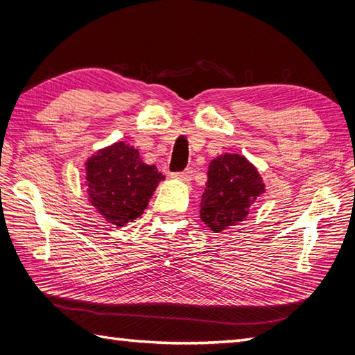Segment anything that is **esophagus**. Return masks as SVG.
Masks as SVG:
<instances>
[{
    "mask_svg": "<svg viewBox=\"0 0 355 355\" xmlns=\"http://www.w3.org/2000/svg\"><path fill=\"white\" fill-rule=\"evenodd\" d=\"M192 173H193V171L191 168H187V169H184L182 172H173L172 173V178H177V180H180V182L189 183L191 180H192Z\"/></svg>",
    "mask_w": 355,
    "mask_h": 355,
    "instance_id": "obj_1",
    "label": "esophagus"
}]
</instances>
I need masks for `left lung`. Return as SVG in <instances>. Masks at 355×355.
<instances>
[{"label":"left lung","mask_w":355,"mask_h":355,"mask_svg":"<svg viewBox=\"0 0 355 355\" xmlns=\"http://www.w3.org/2000/svg\"><path fill=\"white\" fill-rule=\"evenodd\" d=\"M263 193L258 171L238 154H224L209 164L201 198V220L215 233L243 221L256 198Z\"/></svg>","instance_id":"1"}]
</instances>
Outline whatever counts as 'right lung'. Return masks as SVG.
<instances>
[{
  "mask_svg": "<svg viewBox=\"0 0 355 355\" xmlns=\"http://www.w3.org/2000/svg\"><path fill=\"white\" fill-rule=\"evenodd\" d=\"M163 178L154 164L143 163L139 150L125 141L99 150L87 162L89 201L117 227L143 214Z\"/></svg>",
  "mask_w": 355,
  "mask_h": 355,
  "instance_id": "add662e5",
  "label": "right lung"
}]
</instances>
